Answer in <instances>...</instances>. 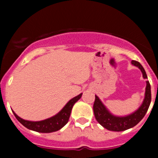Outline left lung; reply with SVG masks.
<instances>
[{
    "instance_id": "left-lung-1",
    "label": "left lung",
    "mask_w": 158,
    "mask_h": 158,
    "mask_svg": "<svg viewBox=\"0 0 158 158\" xmlns=\"http://www.w3.org/2000/svg\"><path fill=\"white\" fill-rule=\"evenodd\" d=\"M131 64L138 67L142 73V77L144 79H147V75L142 65L137 61H131ZM146 91H145V97L140 107L127 115L124 116H118L113 115L112 113L107 109L106 106L103 104L98 96L95 95V102L93 104V111L97 122L104 127L105 129L111 131H123L130 128L136 126L142 120L147 112L148 108L150 107L151 102V90L149 81H146Z\"/></svg>"
}]
</instances>
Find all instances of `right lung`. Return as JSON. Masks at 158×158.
I'll use <instances>...</instances> for the list:
<instances>
[{
    "label": "right lung",
    "instance_id": "add662e5",
    "mask_svg": "<svg viewBox=\"0 0 158 158\" xmlns=\"http://www.w3.org/2000/svg\"><path fill=\"white\" fill-rule=\"evenodd\" d=\"M81 96L82 93H81L78 96H75L73 99H71L64 106L63 108L59 112L57 113L56 115H54V116L47 118V119H44V120H25L23 118L18 116L13 111H12V112H13L14 115L16 116V118H17V120L23 126H24L25 127H27V129L31 130V131H37V132H40V133H51V132H54V131H57L58 130L62 129L65 124L68 123L73 107L75 103L77 100H79V99H81Z\"/></svg>",
    "mask_w": 158,
    "mask_h": 158
}]
</instances>
